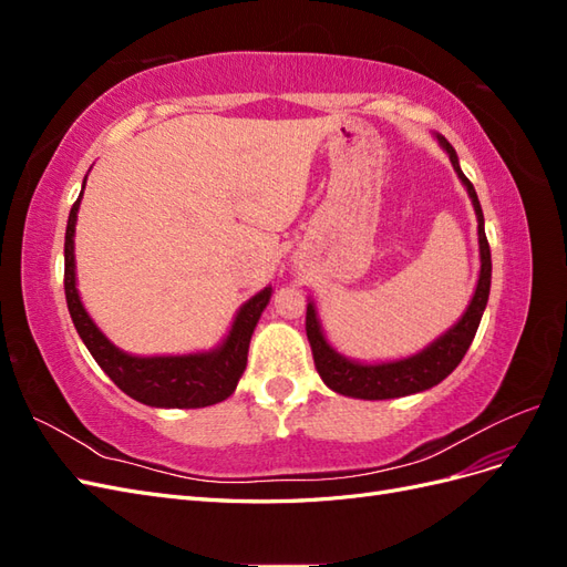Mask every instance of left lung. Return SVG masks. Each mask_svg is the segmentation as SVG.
Wrapping results in <instances>:
<instances>
[{"mask_svg": "<svg viewBox=\"0 0 567 567\" xmlns=\"http://www.w3.org/2000/svg\"><path fill=\"white\" fill-rule=\"evenodd\" d=\"M437 142L442 144L444 151L450 153V161L456 169L458 179L466 184L475 215H477L480 279H477L475 296L468 305L466 315L461 317V321L442 338H437L431 348L409 359H402V362H390V364H357L346 357H340L336 350H331L329 342H326L319 329L312 302L307 305L305 329H307V340H310V348H312L315 367L326 385L340 394H348V398L390 400V398H404V394H414L437 385L442 379H447V375L458 367L463 354L468 352L480 326V319H483V312L487 307L489 281H492V255H489V244L485 236L483 208H480V200L471 179L461 173L456 151L452 148V144L444 140V136H437Z\"/></svg>", "mask_w": 567, "mask_h": 567, "instance_id": "1", "label": "left lung"}]
</instances>
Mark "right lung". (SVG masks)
I'll return each mask as SVG.
<instances>
[{
	"label": "right lung",
	"mask_w": 567,
	"mask_h": 567,
	"mask_svg": "<svg viewBox=\"0 0 567 567\" xmlns=\"http://www.w3.org/2000/svg\"><path fill=\"white\" fill-rule=\"evenodd\" d=\"M82 198V194H80ZM80 198L73 203L65 227V269L63 286L68 312L73 317L75 329L84 346L96 359V364L109 373V379L130 394L132 400L148 406L167 409H198L210 406L227 400L236 390L248 362V346L255 331V323L269 302L271 288H265L250 298L236 321L221 348L205 354H184V357H132L111 346L109 338L101 333L90 315L84 312L75 288V217L80 208Z\"/></svg>",
	"instance_id": "1"
}]
</instances>
